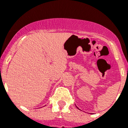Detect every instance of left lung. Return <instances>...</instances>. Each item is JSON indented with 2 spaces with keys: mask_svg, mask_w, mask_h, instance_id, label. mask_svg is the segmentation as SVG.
I'll return each mask as SVG.
<instances>
[{
  "mask_svg": "<svg viewBox=\"0 0 128 128\" xmlns=\"http://www.w3.org/2000/svg\"><path fill=\"white\" fill-rule=\"evenodd\" d=\"M76 107H77V106H76ZM77 108H78V107H77Z\"/></svg>",
  "mask_w": 128,
  "mask_h": 128,
  "instance_id": "1",
  "label": "left lung"
}]
</instances>
